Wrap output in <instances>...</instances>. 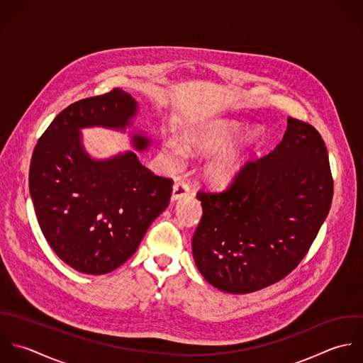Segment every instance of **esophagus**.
Masks as SVG:
<instances>
[{
	"label": "esophagus",
	"instance_id": "34e87169",
	"mask_svg": "<svg viewBox=\"0 0 363 363\" xmlns=\"http://www.w3.org/2000/svg\"><path fill=\"white\" fill-rule=\"evenodd\" d=\"M189 194H191V188H189L185 182L178 181V182H175V184H174L172 195H171V201H172V202H177L178 199H182V198H185V196H186V195H189Z\"/></svg>",
	"mask_w": 363,
	"mask_h": 363
}]
</instances>
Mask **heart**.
I'll return each instance as SVG.
<instances>
[{"label": "heart", "mask_w": 363, "mask_h": 363, "mask_svg": "<svg viewBox=\"0 0 363 363\" xmlns=\"http://www.w3.org/2000/svg\"><path fill=\"white\" fill-rule=\"evenodd\" d=\"M240 128L236 121H218L181 135L182 146L191 155H206L220 150L203 165V177L211 184L223 186L233 182L259 145L260 135L255 128L247 130L229 143ZM184 149L178 143L167 140L161 145V154L171 168H179L185 161Z\"/></svg>", "instance_id": "1"}]
</instances>
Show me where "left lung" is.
Returning <instances> with one entry per match:
<instances>
[{"label":"left lung","instance_id":"obj_1","mask_svg":"<svg viewBox=\"0 0 363 363\" xmlns=\"http://www.w3.org/2000/svg\"><path fill=\"white\" fill-rule=\"evenodd\" d=\"M334 184L327 147L310 124L287 118L281 143L247 164L222 192H199L195 264L215 289L246 294L284 279L328 216Z\"/></svg>","mask_w":363,"mask_h":363}]
</instances>
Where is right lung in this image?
I'll return each instance as SVG.
<instances>
[{
  "instance_id": "add662e5",
  "label": "right lung",
  "mask_w": 363,
  "mask_h": 363,
  "mask_svg": "<svg viewBox=\"0 0 363 363\" xmlns=\"http://www.w3.org/2000/svg\"><path fill=\"white\" fill-rule=\"evenodd\" d=\"M137 111L121 89L79 100L56 116L33 150L29 194L38 223L56 256L80 273L106 274L125 263L169 203L172 181L138 160L151 145L145 131L128 130L137 152L94 158L84 147L83 128L125 133Z\"/></svg>"
}]
</instances>
